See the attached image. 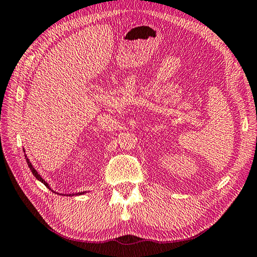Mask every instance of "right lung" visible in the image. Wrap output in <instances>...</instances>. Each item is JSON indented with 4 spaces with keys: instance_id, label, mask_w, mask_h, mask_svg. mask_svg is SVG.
Listing matches in <instances>:
<instances>
[{
    "instance_id": "right-lung-1",
    "label": "right lung",
    "mask_w": 257,
    "mask_h": 257,
    "mask_svg": "<svg viewBox=\"0 0 257 257\" xmlns=\"http://www.w3.org/2000/svg\"><path fill=\"white\" fill-rule=\"evenodd\" d=\"M23 151H24V154H25V149H23ZM25 159H26V162H27V164H28V168L31 169V171H32V173H33V174H34V176H35L36 178H37V180H38L39 182H41V183H43L44 185H46V186H47L48 188H49V189L51 190V192H53V193L58 194L57 192H55V190H53V189L50 187V185L48 184V183H47V182L44 180V178L40 176V174H38V172L36 171V169H35L34 166H33L32 162H31V161H29V159L27 158L26 154H25ZM85 193H88V192H81V193H73V194H64V196H79V195H83V194H85ZM60 195H63V194H60Z\"/></svg>"
}]
</instances>
